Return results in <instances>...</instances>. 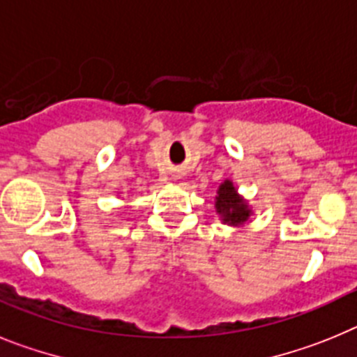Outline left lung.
Masks as SVG:
<instances>
[{"instance_id": "obj_1", "label": "left lung", "mask_w": 357, "mask_h": 357, "mask_svg": "<svg viewBox=\"0 0 357 357\" xmlns=\"http://www.w3.org/2000/svg\"><path fill=\"white\" fill-rule=\"evenodd\" d=\"M215 199V208L222 215V221L225 222H230L234 226L243 225L248 219V215H250V210L246 208V204L243 201L238 199L237 190H235L234 183L230 179H226L219 187Z\"/></svg>"}]
</instances>
